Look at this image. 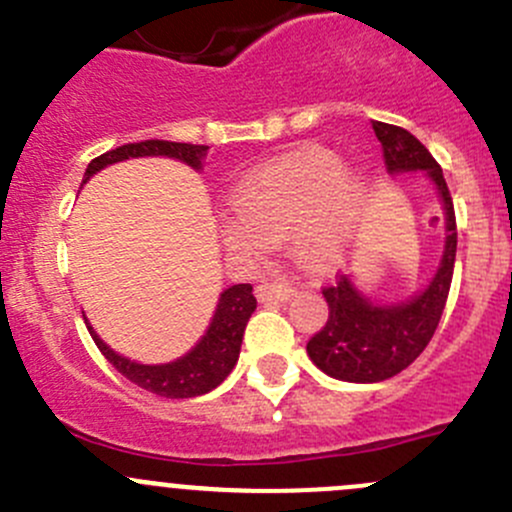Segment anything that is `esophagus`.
I'll return each mask as SVG.
<instances>
[{"label":"esophagus","instance_id":"obj_1","mask_svg":"<svg viewBox=\"0 0 512 512\" xmlns=\"http://www.w3.org/2000/svg\"><path fill=\"white\" fill-rule=\"evenodd\" d=\"M255 294L262 304H272V302H287V299H292L294 289L282 285V282H262V285L255 289Z\"/></svg>","mask_w":512,"mask_h":512}]
</instances>
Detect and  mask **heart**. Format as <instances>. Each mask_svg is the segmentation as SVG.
<instances>
[{
	"mask_svg": "<svg viewBox=\"0 0 512 512\" xmlns=\"http://www.w3.org/2000/svg\"><path fill=\"white\" fill-rule=\"evenodd\" d=\"M366 198L369 180L359 168L327 148H307L260 165L235 185L220 240L242 262L287 240L299 270L327 277L352 250Z\"/></svg>",
	"mask_w": 512,
	"mask_h": 512,
	"instance_id": "heart-1",
	"label": "heart"
}]
</instances>
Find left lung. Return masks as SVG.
<instances>
[{"label":"left lung","mask_w":512,"mask_h":512,"mask_svg":"<svg viewBox=\"0 0 512 512\" xmlns=\"http://www.w3.org/2000/svg\"><path fill=\"white\" fill-rule=\"evenodd\" d=\"M374 133L384 148L391 175L423 173L443 205V252L428 285L406 299L376 302L361 292L354 275H342L324 289L329 319L322 332L307 342V354L317 369L339 381L376 384L401 374L426 349L441 322L456 265V213L441 165L416 136L399 126L374 121Z\"/></svg>","instance_id":"obj_1"}]
</instances>
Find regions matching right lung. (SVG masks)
Segmentation results:
<instances>
[{"mask_svg": "<svg viewBox=\"0 0 512 512\" xmlns=\"http://www.w3.org/2000/svg\"><path fill=\"white\" fill-rule=\"evenodd\" d=\"M160 156L180 160V163L190 165L193 170H203L208 146L173 141L128 143V146H121L116 151H108L91 160L81 185L89 183L96 173H101L108 165L123 163V160L131 158ZM255 309L257 299L252 294L250 285H232L223 289L213 319H210L208 329L198 339V344L190 352H185L173 361H165V364H141V361H133L128 356L113 352L94 332L89 319H84L91 339H94L96 347L101 349V354L106 356L108 364H113V369L118 374H123L128 381H133L136 386H141V389L151 391L156 396H165V399H193V396H203L208 391L218 389L227 376H230V371L235 369L242 347V334H245V327Z\"/></svg>", "mask_w": 512, "mask_h": 512, "instance_id": "1", "label": "right lung"}]
</instances>
